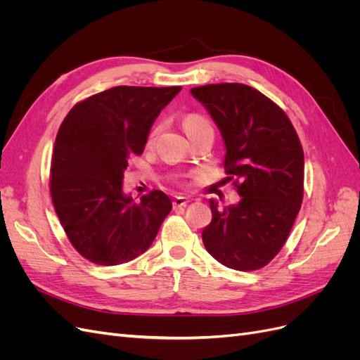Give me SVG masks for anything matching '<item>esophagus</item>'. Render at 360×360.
I'll list each match as a JSON object with an SVG mask.
<instances>
[{
	"label": "esophagus",
	"mask_w": 360,
	"mask_h": 360,
	"mask_svg": "<svg viewBox=\"0 0 360 360\" xmlns=\"http://www.w3.org/2000/svg\"><path fill=\"white\" fill-rule=\"evenodd\" d=\"M188 202H189V200L186 197H176L172 201V205H174V209H179V207H184Z\"/></svg>",
	"instance_id": "34e87169"
}]
</instances>
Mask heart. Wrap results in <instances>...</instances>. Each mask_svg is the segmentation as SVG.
<instances>
[{
	"mask_svg": "<svg viewBox=\"0 0 360 360\" xmlns=\"http://www.w3.org/2000/svg\"><path fill=\"white\" fill-rule=\"evenodd\" d=\"M183 126H184V130H186L188 135H192L195 132H198V130L201 129H205V127H212L210 123L207 122V120L198 114H189L184 117L183 120ZM156 134V130H153V132L150 134V138H148V143H151L153 141V136Z\"/></svg>",
	"mask_w": 360,
	"mask_h": 360,
	"instance_id": "heart-1",
	"label": "heart"
}]
</instances>
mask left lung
<instances>
[{
    "mask_svg": "<svg viewBox=\"0 0 360 360\" xmlns=\"http://www.w3.org/2000/svg\"><path fill=\"white\" fill-rule=\"evenodd\" d=\"M191 94L213 118L225 146L224 167L240 184V201L219 207L202 243L234 270L264 267L284 246L303 200V150L291 122L264 94L245 84H209Z\"/></svg>",
    "mask_w": 360,
    "mask_h": 360,
    "instance_id": "1",
    "label": "left lung"
}]
</instances>
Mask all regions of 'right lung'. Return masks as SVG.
Returning a JSON list of instances; mask_svg holds the SVG:
<instances>
[{"mask_svg":"<svg viewBox=\"0 0 360 360\" xmlns=\"http://www.w3.org/2000/svg\"><path fill=\"white\" fill-rule=\"evenodd\" d=\"M181 86L118 85L79 102L53 144L51 195L70 243L94 264L118 266L151 246L172 202L123 189L127 162L143 155L155 120Z\"/></svg>","mask_w":360,"mask_h":360,"instance_id":"obj_1","label":"right lung"}]
</instances>
